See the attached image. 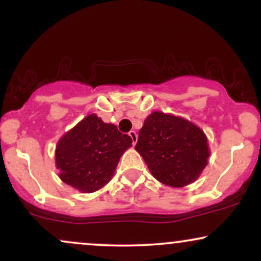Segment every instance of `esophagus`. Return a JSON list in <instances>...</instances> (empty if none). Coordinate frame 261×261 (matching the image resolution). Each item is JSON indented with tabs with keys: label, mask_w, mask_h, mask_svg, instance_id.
I'll return each instance as SVG.
<instances>
[{
	"label": "esophagus",
	"mask_w": 261,
	"mask_h": 261,
	"mask_svg": "<svg viewBox=\"0 0 261 261\" xmlns=\"http://www.w3.org/2000/svg\"><path fill=\"white\" fill-rule=\"evenodd\" d=\"M128 136H130L131 140H133V145H136V142H137V134H136V131L131 130L130 133H128Z\"/></svg>",
	"instance_id": "esophagus-1"
}]
</instances>
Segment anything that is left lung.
Instances as JSON below:
<instances>
[{
  "instance_id": "obj_1",
  "label": "left lung",
  "mask_w": 261,
  "mask_h": 261,
  "mask_svg": "<svg viewBox=\"0 0 261 261\" xmlns=\"http://www.w3.org/2000/svg\"><path fill=\"white\" fill-rule=\"evenodd\" d=\"M149 172L163 184L182 188L195 181L207 166V137L182 118L154 112L147 116L135 146Z\"/></svg>"
}]
</instances>
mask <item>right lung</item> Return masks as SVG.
<instances>
[{"mask_svg": "<svg viewBox=\"0 0 261 261\" xmlns=\"http://www.w3.org/2000/svg\"><path fill=\"white\" fill-rule=\"evenodd\" d=\"M131 145L128 135L91 114L58 142L55 161L60 179L82 193L99 190L113 178L119 160Z\"/></svg>", "mask_w": 261, "mask_h": 261, "instance_id": "right-lung-1", "label": "right lung"}]
</instances>
